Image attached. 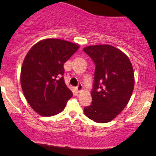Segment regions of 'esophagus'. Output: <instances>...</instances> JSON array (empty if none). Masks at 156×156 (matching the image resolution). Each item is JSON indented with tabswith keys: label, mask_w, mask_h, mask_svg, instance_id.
<instances>
[{
	"label": "esophagus",
	"mask_w": 156,
	"mask_h": 156,
	"mask_svg": "<svg viewBox=\"0 0 156 156\" xmlns=\"http://www.w3.org/2000/svg\"><path fill=\"white\" fill-rule=\"evenodd\" d=\"M82 88H83V87H82V84H78V86H77L76 87V91L78 92H80V91L82 90Z\"/></svg>",
	"instance_id": "obj_1"
}]
</instances>
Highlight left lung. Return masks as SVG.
<instances>
[{
  "instance_id": "obj_1",
  "label": "left lung",
  "mask_w": 156,
  "mask_h": 156,
  "mask_svg": "<svg viewBox=\"0 0 156 156\" xmlns=\"http://www.w3.org/2000/svg\"><path fill=\"white\" fill-rule=\"evenodd\" d=\"M83 51L95 64L92 102L84 108V114L96 122H108L130 101L134 87L133 67L123 52L108 44L89 46Z\"/></svg>"
}]
</instances>
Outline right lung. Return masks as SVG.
I'll return each instance as SVG.
<instances>
[{
  "instance_id": "add662e5",
  "label": "right lung",
  "mask_w": 156,
  "mask_h": 156,
  "mask_svg": "<svg viewBox=\"0 0 156 156\" xmlns=\"http://www.w3.org/2000/svg\"><path fill=\"white\" fill-rule=\"evenodd\" d=\"M78 48L67 41L47 39L27 53L21 69V87L28 103L40 115L58 114L72 98L64 82V64Z\"/></svg>"
}]
</instances>
